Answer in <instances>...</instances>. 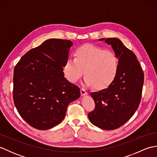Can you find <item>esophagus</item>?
<instances>
[{"instance_id": "esophagus-1", "label": "esophagus", "mask_w": 157, "mask_h": 157, "mask_svg": "<svg viewBox=\"0 0 157 157\" xmlns=\"http://www.w3.org/2000/svg\"><path fill=\"white\" fill-rule=\"evenodd\" d=\"M80 92H81V95L82 96H86V95L88 94V92H86L84 88H81Z\"/></svg>"}]
</instances>
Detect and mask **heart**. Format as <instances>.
I'll return each mask as SVG.
<instances>
[{"label": "heart", "mask_w": 157, "mask_h": 157, "mask_svg": "<svg viewBox=\"0 0 157 157\" xmlns=\"http://www.w3.org/2000/svg\"><path fill=\"white\" fill-rule=\"evenodd\" d=\"M74 57L68 58L63 66V72L67 80L78 82L84 75V84L105 89L111 85L119 71V59L115 52L92 44L79 46Z\"/></svg>", "instance_id": "heart-1"}]
</instances>
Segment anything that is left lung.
Returning a JSON list of instances; mask_svg holds the SVG:
<instances>
[{
	"label": "left lung",
	"instance_id": "obj_1",
	"mask_svg": "<svg viewBox=\"0 0 157 157\" xmlns=\"http://www.w3.org/2000/svg\"><path fill=\"white\" fill-rule=\"evenodd\" d=\"M111 46L119 59L116 78L107 88L91 92L95 109L88 119L98 128L112 130L119 128L134 114L141 101L144 73L136 56L116 38H101Z\"/></svg>",
	"mask_w": 157,
	"mask_h": 157
}]
</instances>
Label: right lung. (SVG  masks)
I'll return each instance as SVG.
<instances>
[{
  "mask_svg": "<svg viewBox=\"0 0 157 157\" xmlns=\"http://www.w3.org/2000/svg\"><path fill=\"white\" fill-rule=\"evenodd\" d=\"M72 45L68 40H47L25 53L15 67L14 104L33 128L45 130L58 125L69 103L80 96L79 88L63 73Z\"/></svg>",
  "mask_w": 157,
  "mask_h": 157,
  "instance_id": "1",
  "label": "right lung"
}]
</instances>
